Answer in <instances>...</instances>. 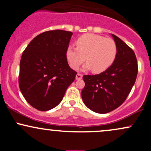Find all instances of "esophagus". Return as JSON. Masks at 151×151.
Instances as JSON below:
<instances>
[{
  "mask_svg": "<svg viewBox=\"0 0 151 151\" xmlns=\"http://www.w3.org/2000/svg\"><path fill=\"white\" fill-rule=\"evenodd\" d=\"M82 77H83V75L81 74H77V75H76V79H81V78H82Z\"/></svg>",
  "mask_w": 151,
  "mask_h": 151,
  "instance_id": "1",
  "label": "esophagus"
}]
</instances>
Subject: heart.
Instances as JSON below:
<instances>
[{"instance_id": "heart-1", "label": "heart", "mask_w": 151, "mask_h": 151, "mask_svg": "<svg viewBox=\"0 0 151 151\" xmlns=\"http://www.w3.org/2000/svg\"><path fill=\"white\" fill-rule=\"evenodd\" d=\"M77 48L70 46L66 51V58L71 68L77 70L84 62V70H92L93 73L105 72L115 61L117 45L111 38L98 35L86 33L76 41Z\"/></svg>"}]
</instances>
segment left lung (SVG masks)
<instances>
[{"instance_id": "1", "label": "left lung", "mask_w": 151, "mask_h": 151, "mask_svg": "<svg viewBox=\"0 0 151 151\" xmlns=\"http://www.w3.org/2000/svg\"><path fill=\"white\" fill-rule=\"evenodd\" d=\"M117 45L113 65L105 72L84 75L81 91L84 104L93 111L106 114L124 103L136 81L138 62L134 52L117 36L111 34Z\"/></svg>"}]
</instances>
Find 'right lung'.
Listing matches in <instances>:
<instances>
[{
    "mask_svg": "<svg viewBox=\"0 0 151 151\" xmlns=\"http://www.w3.org/2000/svg\"><path fill=\"white\" fill-rule=\"evenodd\" d=\"M72 32L55 30L38 35L29 43L20 62L19 86L25 100L39 111L55 108L73 82L66 51Z\"/></svg>",
    "mask_w": 151,
    "mask_h": 151,
    "instance_id": "1",
    "label": "right lung"
}]
</instances>
